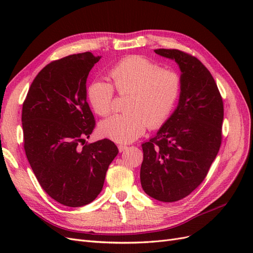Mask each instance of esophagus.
Segmentation results:
<instances>
[{"instance_id":"1","label":"esophagus","mask_w":253,"mask_h":253,"mask_svg":"<svg viewBox=\"0 0 253 253\" xmlns=\"http://www.w3.org/2000/svg\"><path fill=\"white\" fill-rule=\"evenodd\" d=\"M118 149H119V152H124L127 149V145L124 144V143H120V144H118Z\"/></svg>"}]
</instances>
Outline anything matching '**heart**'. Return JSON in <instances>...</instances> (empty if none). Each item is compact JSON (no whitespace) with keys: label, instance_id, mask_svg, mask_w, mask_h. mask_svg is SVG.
<instances>
[{"label":"heart","instance_id":"obj_1","mask_svg":"<svg viewBox=\"0 0 253 253\" xmlns=\"http://www.w3.org/2000/svg\"><path fill=\"white\" fill-rule=\"evenodd\" d=\"M112 84L94 81L87 87V100L99 116H108L114 108V89L126 96V113L103 120L100 133L117 142H131L149 126H162L170 117L180 91L179 75L142 56H131L115 65ZM114 88L113 89L112 87Z\"/></svg>","mask_w":253,"mask_h":253}]
</instances>
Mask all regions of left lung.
Here are the masks:
<instances>
[{
	"instance_id": "8db88e82",
	"label": "left lung",
	"mask_w": 253,
	"mask_h": 253,
	"mask_svg": "<svg viewBox=\"0 0 253 253\" xmlns=\"http://www.w3.org/2000/svg\"><path fill=\"white\" fill-rule=\"evenodd\" d=\"M154 51L178 64L180 95L171 117L141 144L140 182L149 196L173 203L192 193L208 174L220 148L224 104L211 73L197 58L178 49Z\"/></svg>"
}]
</instances>
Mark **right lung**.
Segmentation results:
<instances>
[{
	"label": "right lung",
	"mask_w": 253,
	"mask_h": 253,
	"mask_svg": "<svg viewBox=\"0 0 253 253\" xmlns=\"http://www.w3.org/2000/svg\"><path fill=\"white\" fill-rule=\"evenodd\" d=\"M100 58L86 51L52 61L37 75L23 102L28 163L45 192L67 207L95 200L118 154L110 139L85 142L96 125L86 79Z\"/></svg>",
	"instance_id": "right-lung-1"
}]
</instances>
